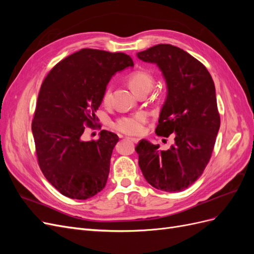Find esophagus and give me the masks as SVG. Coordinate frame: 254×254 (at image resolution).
Returning a JSON list of instances; mask_svg holds the SVG:
<instances>
[{
	"label": "esophagus",
	"mask_w": 254,
	"mask_h": 254,
	"mask_svg": "<svg viewBox=\"0 0 254 254\" xmlns=\"http://www.w3.org/2000/svg\"><path fill=\"white\" fill-rule=\"evenodd\" d=\"M127 140L131 141V142H133V143H137V142H139V139H136V137H127Z\"/></svg>",
	"instance_id": "obj_1"
}]
</instances>
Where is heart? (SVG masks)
<instances>
[{"instance_id":"1","label":"heart","mask_w":254,"mask_h":254,"mask_svg":"<svg viewBox=\"0 0 254 254\" xmlns=\"http://www.w3.org/2000/svg\"><path fill=\"white\" fill-rule=\"evenodd\" d=\"M130 88L137 95L141 92H149L153 84V77L149 72L136 70L130 73L127 77ZM110 89L107 88L103 94V102L107 103L109 99ZM147 122V115L144 112H136L131 115H125L113 123V128L120 132L130 135L141 134L144 124Z\"/></svg>"}]
</instances>
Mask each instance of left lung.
I'll return each instance as SVG.
<instances>
[{"mask_svg":"<svg viewBox=\"0 0 254 254\" xmlns=\"http://www.w3.org/2000/svg\"><path fill=\"white\" fill-rule=\"evenodd\" d=\"M156 64L166 81L167 96L156 133L175 137L170 149L141 140L135 151L150 186L177 193L191 186L209 163L220 126L212 76L200 61L172 44H158L137 53Z\"/></svg>","mask_w":254,"mask_h":254,"instance_id":"1","label":"left lung"}]
</instances>
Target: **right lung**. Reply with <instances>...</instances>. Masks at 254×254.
<instances>
[{
    "label": "right lung",
    "mask_w": 254,
    "mask_h": 254,
    "mask_svg": "<svg viewBox=\"0 0 254 254\" xmlns=\"http://www.w3.org/2000/svg\"><path fill=\"white\" fill-rule=\"evenodd\" d=\"M132 65L125 53L82 49L44 78L32 131L40 170L64 196L84 200L105 188L119 136L102 130L98 140L83 142L81 135L98 121L95 112L110 78Z\"/></svg>",
    "instance_id": "right-lung-1"
}]
</instances>
